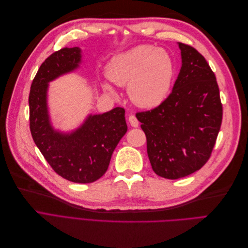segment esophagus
I'll return each instance as SVG.
<instances>
[{
	"label": "esophagus",
	"mask_w": 248,
	"mask_h": 248,
	"mask_svg": "<svg viewBox=\"0 0 248 248\" xmlns=\"http://www.w3.org/2000/svg\"><path fill=\"white\" fill-rule=\"evenodd\" d=\"M128 121H129V123H130V125H131L132 127H138V126H139V120L137 119L136 116H133V115L129 116Z\"/></svg>",
	"instance_id": "1"
}]
</instances>
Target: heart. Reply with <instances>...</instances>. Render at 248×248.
<instances>
[{
  "mask_svg": "<svg viewBox=\"0 0 248 248\" xmlns=\"http://www.w3.org/2000/svg\"><path fill=\"white\" fill-rule=\"evenodd\" d=\"M174 73V61L169 52L150 46H140L114 57L107 68L108 79L118 86H127L129 98L140 108H153L163 101Z\"/></svg>",
  "mask_w": 248,
  "mask_h": 248,
  "instance_id": "1",
  "label": "heart"
}]
</instances>
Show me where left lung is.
<instances>
[{
    "label": "left lung",
    "mask_w": 248,
    "mask_h": 248,
    "mask_svg": "<svg viewBox=\"0 0 248 248\" xmlns=\"http://www.w3.org/2000/svg\"><path fill=\"white\" fill-rule=\"evenodd\" d=\"M182 66L171 93L158 107L137 112L147 138L155 174L180 179L204 167L222 121V104L214 72L206 59L179 42Z\"/></svg>",
    "instance_id": "left-lung-1"
}]
</instances>
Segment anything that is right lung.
Instances as JSON below:
<instances>
[{
	"label": "right lung",
	"instance_id": "obj_1",
	"mask_svg": "<svg viewBox=\"0 0 248 248\" xmlns=\"http://www.w3.org/2000/svg\"><path fill=\"white\" fill-rule=\"evenodd\" d=\"M80 61L78 47H64L41 64L29 95L30 130L36 146L59 176L74 183H92L106 174L127 124L125 109L115 108L101 115H90L71 133L52 128L46 102L48 82L77 69Z\"/></svg>",
	"mask_w": 248,
	"mask_h": 248
}]
</instances>
